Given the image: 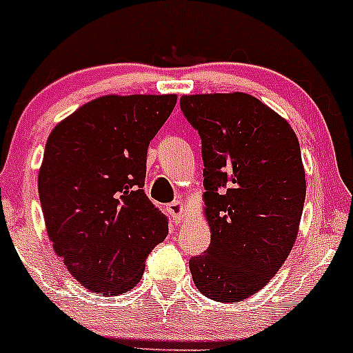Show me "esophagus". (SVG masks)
Instances as JSON below:
<instances>
[{"mask_svg":"<svg viewBox=\"0 0 353 353\" xmlns=\"http://www.w3.org/2000/svg\"><path fill=\"white\" fill-rule=\"evenodd\" d=\"M168 214H170V216H172L173 223L180 224L181 221H183V217H185V205H183V202L175 201V202L170 203V205H168Z\"/></svg>","mask_w":353,"mask_h":353,"instance_id":"obj_1","label":"esophagus"}]
</instances>
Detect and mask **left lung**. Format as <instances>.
<instances>
[{"label":"left lung","mask_w":353,"mask_h":353,"mask_svg":"<svg viewBox=\"0 0 353 353\" xmlns=\"http://www.w3.org/2000/svg\"><path fill=\"white\" fill-rule=\"evenodd\" d=\"M199 130L210 245L190 258L195 285L236 303L270 282L289 256L306 199L301 148L285 119L248 93L183 95Z\"/></svg>","instance_id":"8db88e82"}]
</instances>
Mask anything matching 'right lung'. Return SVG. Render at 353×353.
I'll use <instances>...</instances> for the list:
<instances>
[{
  "instance_id": "obj_1",
  "label": "right lung",
  "mask_w": 353,
  "mask_h": 353,
  "mask_svg": "<svg viewBox=\"0 0 353 353\" xmlns=\"http://www.w3.org/2000/svg\"><path fill=\"white\" fill-rule=\"evenodd\" d=\"M176 95H105L49 134L39 197L47 234L69 274L100 296L136 287L168 219L144 194L148 146Z\"/></svg>"
}]
</instances>
